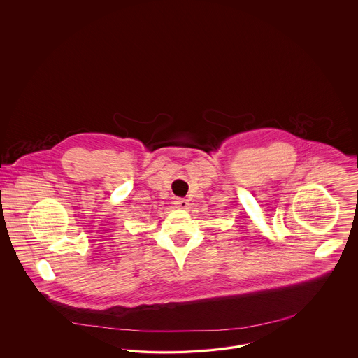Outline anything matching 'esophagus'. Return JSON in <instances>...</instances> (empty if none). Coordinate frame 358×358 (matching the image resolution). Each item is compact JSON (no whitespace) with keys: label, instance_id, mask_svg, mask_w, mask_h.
I'll return each mask as SVG.
<instances>
[{"label":"esophagus","instance_id":"esophagus-1","mask_svg":"<svg viewBox=\"0 0 358 358\" xmlns=\"http://www.w3.org/2000/svg\"><path fill=\"white\" fill-rule=\"evenodd\" d=\"M174 204H176L177 208H180V209H187V205H189V201H187V199L177 197V199H176V201H174Z\"/></svg>","mask_w":358,"mask_h":358}]
</instances>
